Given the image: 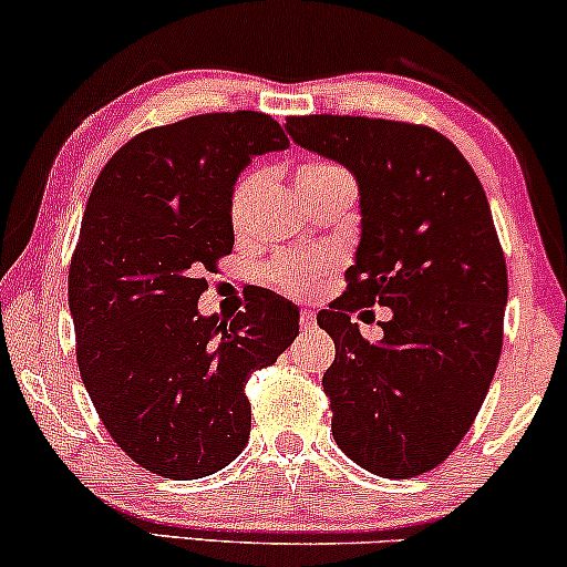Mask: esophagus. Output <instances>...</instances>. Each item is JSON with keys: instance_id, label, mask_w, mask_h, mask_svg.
Returning a JSON list of instances; mask_svg holds the SVG:
<instances>
[{"instance_id": "1", "label": "esophagus", "mask_w": 567, "mask_h": 567, "mask_svg": "<svg viewBox=\"0 0 567 567\" xmlns=\"http://www.w3.org/2000/svg\"><path fill=\"white\" fill-rule=\"evenodd\" d=\"M315 320H317L315 311H311V309H301V317H298V324H301L303 330L315 328Z\"/></svg>"}]
</instances>
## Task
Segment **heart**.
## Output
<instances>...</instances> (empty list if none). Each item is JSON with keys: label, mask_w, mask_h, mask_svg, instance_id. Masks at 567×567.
<instances>
[{"label": "heart", "mask_w": 567, "mask_h": 567, "mask_svg": "<svg viewBox=\"0 0 567 567\" xmlns=\"http://www.w3.org/2000/svg\"><path fill=\"white\" fill-rule=\"evenodd\" d=\"M338 186H354L349 171H343L341 165L330 159H309L303 165L296 167V188L301 194L303 202H311L324 194L336 192ZM258 188H261V175L247 173L237 181V186L231 188L229 197V226L237 237H245L250 231V218H252V205H256ZM322 277V266L315 258L306 256H285L275 258L271 264H266L264 269V282L269 288H275L285 296H309L317 290Z\"/></svg>", "instance_id": "b5f03b06"}]
</instances>
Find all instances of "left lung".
Masks as SVG:
<instances>
[{"mask_svg":"<svg viewBox=\"0 0 567 567\" xmlns=\"http://www.w3.org/2000/svg\"><path fill=\"white\" fill-rule=\"evenodd\" d=\"M288 133L360 184L357 261L317 315L336 343L322 375L333 437L379 477L424 474L472 429L504 343L509 282L483 184L426 125L311 114L288 116ZM365 305L393 309L379 344L350 322Z\"/></svg>","mask_w":567,"mask_h":567,"instance_id":"left-lung-1","label":"left lung"}]
</instances>
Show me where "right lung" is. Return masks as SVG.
Listing matches in <instances>:
<instances>
[{"label":"right lung","instance_id":"1","mask_svg":"<svg viewBox=\"0 0 567 567\" xmlns=\"http://www.w3.org/2000/svg\"><path fill=\"white\" fill-rule=\"evenodd\" d=\"M288 146L269 114H197L130 138L90 192L69 266L76 365L112 440L159 477H207L243 453L245 383L298 336L271 292L231 322L197 309L234 247L237 175Z\"/></svg>","mask_w":567,"mask_h":567}]
</instances>
